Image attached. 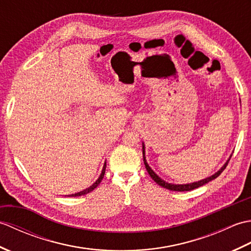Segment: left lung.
Here are the masks:
<instances>
[{"label":"left lung","instance_id":"8db88e82","mask_svg":"<svg viewBox=\"0 0 251 251\" xmlns=\"http://www.w3.org/2000/svg\"><path fill=\"white\" fill-rule=\"evenodd\" d=\"M142 154H143V162H145V165H146V168L148 170L149 175L151 176V178L155 181V182L158 184L163 186V188L167 189V190H170V191H179V192H182V191H191V190H194V189H197L200 188V186L204 185L206 183L209 182V181L216 179L218 176H220V174L223 172V170L226 169V165L228 164V161H230V158L232 155H230V157H228L227 161L223 164V166L218 170L217 173H215L214 175L209 176V177H207L205 179H201L200 181H195V182H191V183H183V184H176V183H169V182H166V181L163 180L161 177H158V176L154 173V170L149 166V164L147 162V158H146V146H145V142H142Z\"/></svg>","mask_w":251,"mask_h":251}]
</instances>
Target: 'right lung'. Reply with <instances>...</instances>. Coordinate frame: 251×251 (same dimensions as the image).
Listing matches in <instances>:
<instances>
[{
	"mask_svg": "<svg viewBox=\"0 0 251 251\" xmlns=\"http://www.w3.org/2000/svg\"><path fill=\"white\" fill-rule=\"evenodd\" d=\"M105 166H106V163L104 162V164H103V167H102V170H101V174H100V176L98 177V179L95 181V182L89 186V188H87V189H85V190H83V191H81V192H77V193H74V194H70V195H66V196H81V195H85V194H87V193H89V192H92L93 190H95L96 188H97L98 186V184L101 182V180H102V178H103V176H104V173H105Z\"/></svg>",
	"mask_w": 251,
	"mask_h": 251,
	"instance_id": "add662e5",
	"label": "right lung"
}]
</instances>
